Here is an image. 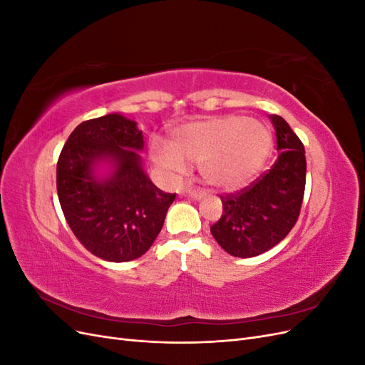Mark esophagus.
Wrapping results in <instances>:
<instances>
[{
    "mask_svg": "<svg viewBox=\"0 0 365 365\" xmlns=\"http://www.w3.org/2000/svg\"><path fill=\"white\" fill-rule=\"evenodd\" d=\"M185 195L193 197V200H202V197L205 196V193L202 190H195V189H189L185 190Z\"/></svg>",
    "mask_w": 365,
    "mask_h": 365,
    "instance_id": "obj_1",
    "label": "esophagus"
}]
</instances>
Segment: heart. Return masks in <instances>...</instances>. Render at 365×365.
<instances>
[{
    "instance_id": "1",
    "label": "heart",
    "mask_w": 365,
    "mask_h": 365,
    "mask_svg": "<svg viewBox=\"0 0 365 365\" xmlns=\"http://www.w3.org/2000/svg\"><path fill=\"white\" fill-rule=\"evenodd\" d=\"M271 148L268 129L242 115L212 117L176 130L175 140H152L150 155L170 176L201 164L204 180L216 189L233 190L256 175Z\"/></svg>"
}]
</instances>
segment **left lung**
<instances>
[{
	"instance_id": "left-lung-1",
	"label": "left lung",
	"mask_w": 365,
	"mask_h": 365,
	"mask_svg": "<svg viewBox=\"0 0 365 365\" xmlns=\"http://www.w3.org/2000/svg\"><path fill=\"white\" fill-rule=\"evenodd\" d=\"M279 158L271 169L235 193L219 195L222 216L210 227L217 244L235 257H254L282 242L297 224L306 187L302 140L280 115H271Z\"/></svg>"
}]
</instances>
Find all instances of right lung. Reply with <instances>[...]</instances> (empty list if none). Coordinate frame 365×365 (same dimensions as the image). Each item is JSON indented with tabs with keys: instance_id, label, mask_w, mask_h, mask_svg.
<instances>
[{
	"instance_id": "add662e5",
	"label": "right lung",
	"mask_w": 365,
	"mask_h": 365,
	"mask_svg": "<svg viewBox=\"0 0 365 365\" xmlns=\"http://www.w3.org/2000/svg\"><path fill=\"white\" fill-rule=\"evenodd\" d=\"M137 123L120 114L86 120L65 143L58 160L56 187L65 220L81 244L108 262L141 257L164 224L176 193H165L143 172ZM115 163L98 182L93 164Z\"/></svg>"
}]
</instances>
